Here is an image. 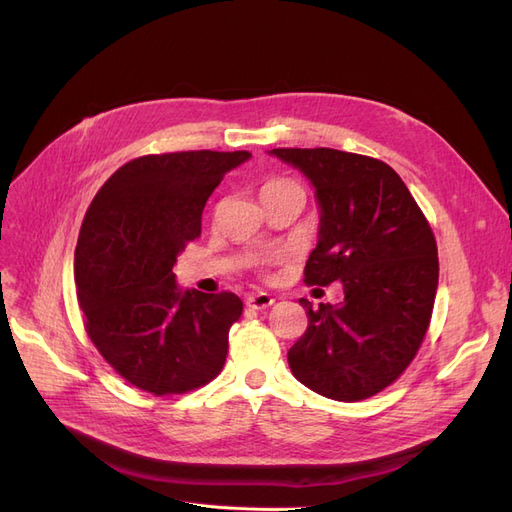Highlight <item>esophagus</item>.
<instances>
[{"label":"esophagus","mask_w":512,"mask_h":512,"mask_svg":"<svg viewBox=\"0 0 512 512\" xmlns=\"http://www.w3.org/2000/svg\"><path fill=\"white\" fill-rule=\"evenodd\" d=\"M245 305L252 307V309H265L269 305H273V297L267 292H254L250 297L245 299Z\"/></svg>","instance_id":"34e87169"}]
</instances>
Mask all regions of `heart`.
Returning <instances> with one entry per match:
<instances>
[{"mask_svg": "<svg viewBox=\"0 0 512 512\" xmlns=\"http://www.w3.org/2000/svg\"><path fill=\"white\" fill-rule=\"evenodd\" d=\"M286 185H297V183H294V181H288V179H273V181H267L265 185H262V190H260V192L277 190V188H286ZM280 256H282V254H269V256L262 258L260 262H262V265H271V262H277V260H280Z\"/></svg>", "mask_w": 512, "mask_h": 512, "instance_id": "1", "label": "heart"}]
</instances>
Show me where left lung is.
<instances>
[{"instance_id":"8db88e82","label":"left lung","mask_w":512,"mask_h":512,"mask_svg":"<svg viewBox=\"0 0 512 512\" xmlns=\"http://www.w3.org/2000/svg\"><path fill=\"white\" fill-rule=\"evenodd\" d=\"M316 188L320 230L307 286L342 282L344 301L299 303L307 329L288 350L294 378L337 401L393 384L421 348L438 290V245L406 183L359 153L273 149Z\"/></svg>"}]
</instances>
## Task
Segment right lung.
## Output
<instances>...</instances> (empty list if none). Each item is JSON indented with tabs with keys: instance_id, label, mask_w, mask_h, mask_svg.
Masks as SVG:
<instances>
[{
	"instance_id": "1",
	"label": "right lung",
	"mask_w": 512,
	"mask_h": 512,
	"mask_svg": "<svg viewBox=\"0 0 512 512\" xmlns=\"http://www.w3.org/2000/svg\"><path fill=\"white\" fill-rule=\"evenodd\" d=\"M250 151L151 153L108 177L74 252L85 331L117 374L151 395H181L220 374L243 303L181 292L173 267L200 237L207 198Z\"/></svg>"
}]
</instances>
